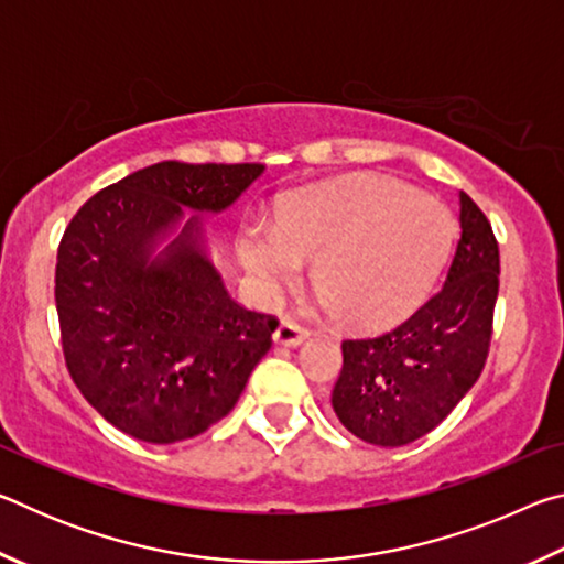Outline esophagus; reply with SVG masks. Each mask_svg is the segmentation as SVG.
<instances>
[{
  "mask_svg": "<svg viewBox=\"0 0 564 564\" xmlns=\"http://www.w3.org/2000/svg\"><path fill=\"white\" fill-rule=\"evenodd\" d=\"M305 338H308V330L301 328L299 323H293L289 318H283L279 330L273 333V340L285 348H299Z\"/></svg>",
  "mask_w": 564,
  "mask_h": 564,
  "instance_id": "34e87169",
  "label": "esophagus"
}]
</instances>
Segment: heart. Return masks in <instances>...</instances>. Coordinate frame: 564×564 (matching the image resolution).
<instances>
[{"mask_svg":"<svg viewBox=\"0 0 564 564\" xmlns=\"http://www.w3.org/2000/svg\"><path fill=\"white\" fill-rule=\"evenodd\" d=\"M453 236V216L437 198L398 178L350 174L295 191L275 221L248 218L238 256L265 299L316 259L323 305L352 328L380 330L423 303Z\"/></svg>","mask_w":564,"mask_h":564,"instance_id":"b5f03b06","label":"heart"}]
</instances>
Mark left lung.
<instances>
[{
	"mask_svg": "<svg viewBox=\"0 0 564 564\" xmlns=\"http://www.w3.org/2000/svg\"><path fill=\"white\" fill-rule=\"evenodd\" d=\"M500 289L492 226L460 191V241L443 289L398 328L343 343L333 410L370 445L400 447L431 433L480 378Z\"/></svg>",
	"mask_w": 564,
	"mask_h": 564,
	"instance_id": "8db88e82",
	"label": "left lung"
}]
</instances>
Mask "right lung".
<instances>
[{"label":"right lung","instance_id":"1","mask_svg":"<svg viewBox=\"0 0 564 564\" xmlns=\"http://www.w3.org/2000/svg\"><path fill=\"white\" fill-rule=\"evenodd\" d=\"M263 171L161 161L66 226L54 279L66 368L121 433L154 445L202 435L269 352L279 321L228 295L202 216L231 208Z\"/></svg>","mask_w":564,"mask_h":564}]
</instances>
